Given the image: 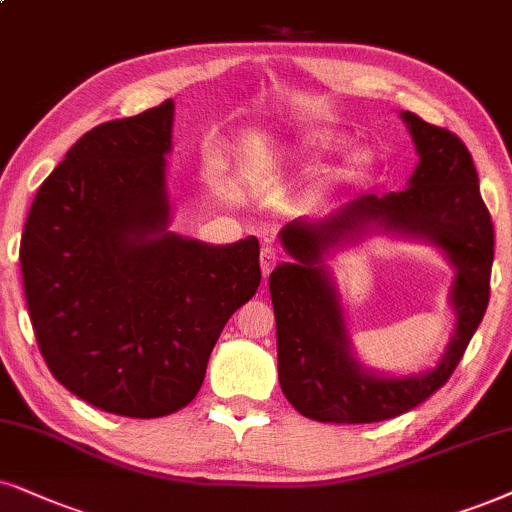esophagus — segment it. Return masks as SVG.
<instances>
[{
	"label": "esophagus",
	"mask_w": 512,
	"mask_h": 512,
	"mask_svg": "<svg viewBox=\"0 0 512 512\" xmlns=\"http://www.w3.org/2000/svg\"><path fill=\"white\" fill-rule=\"evenodd\" d=\"M276 260H278V255H276V250L271 248V245H267V248H262V252H260V269H262V276L264 278H267L271 274V269L276 267Z\"/></svg>",
	"instance_id": "1"
}]
</instances>
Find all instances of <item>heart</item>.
Returning a JSON list of instances; mask_svg holds the SVG:
<instances>
[{"label": "heart", "instance_id": "obj_1", "mask_svg": "<svg viewBox=\"0 0 512 512\" xmlns=\"http://www.w3.org/2000/svg\"><path fill=\"white\" fill-rule=\"evenodd\" d=\"M347 139V134L328 127L307 129V132L295 134V137L281 141V144L262 146L252 151L245 167H248L252 177H264V174H274L278 170H286V167L309 165L340 151L347 144ZM375 167H378V153L368 146H357L338 165L333 181L335 184H361V181L371 177Z\"/></svg>", "mask_w": 512, "mask_h": 512}]
</instances>
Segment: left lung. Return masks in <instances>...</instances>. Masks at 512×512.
Returning a JSON list of instances; mask_svg holds the SVG:
<instances>
[{
  "label": "left lung",
  "instance_id": "left-lung-1",
  "mask_svg": "<svg viewBox=\"0 0 512 512\" xmlns=\"http://www.w3.org/2000/svg\"><path fill=\"white\" fill-rule=\"evenodd\" d=\"M399 118L418 155L404 191L364 193L328 215L293 219L278 231L293 257L269 276L278 383L302 416L321 423H378L428 399L454 373L489 302L494 226L468 148L409 111ZM371 235L428 242L455 267L447 296L455 333L425 372H378L351 342L339 287L325 262Z\"/></svg>",
  "mask_w": 512,
  "mask_h": 512
}]
</instances>
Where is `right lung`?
<instances>
[{
  "label": "right lung",
  "mask_w": 512,
  "mask_h": 512,
  "mask_svg": "<svg viewBox=\"0 0 512 512\" xmlns=\"http://www.w3.org/2000/svg\"><path fill=\"white\" fill-rule=\"evenodd\" d=\"M174 101L103 122L37 191L21 238L25 302L49 371L127 418L184 409L212 347L260 286V241L170 229Z\"/></svg>",
  "instance_id": "right-lung-1"
}]
</instances>
